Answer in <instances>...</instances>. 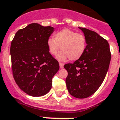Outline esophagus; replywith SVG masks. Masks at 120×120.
<instances>
[{
    "label": "esophagus",
    "instance_id": "esophagus-1",
    "mask_svg": "<svg viewBox=\"0 0 120 120\" xmlns=\"http://www.w3.org/2000/svg\"><path fill=\"white\" fill-rule=\"evenodd\" d=\"M59 66H60V68H63V66H64V64H63V63H59Z\"/></svg>",
    "mask_w": 120,
    "mask_h": 120
}]
</instances>
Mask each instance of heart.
Segmentation results:
<instances>
[{
  "mask_svg": "<svg viewBox=\"0 0 120 120\" xmlns=\"http://www.w3.org/2000/svg\"><path fill=\"white\" fill-rule=\"evenodd\" d=\"M47 45L49 53L54 56H57L61 49L63 51L59 54V60L69 59L71 61H75L80 59L85 52L87 41L82 34L64 29L57 32L54 38L48 39Z\"/></svg>",
  "mask_w": 120,
  "mask_h": 120,
  "instance_id": "obj_1",
  "label": "heart"
}]
</instances>
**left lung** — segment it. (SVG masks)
I'll return each instance as SVG.
<instances>
[{
  "mask_svg": "<svg viewBox=\"0 0 120 120\" xmlns=\"http://www.w3.org/2000/svg\"><path fill=\"white\" fill-rule=\"evenodd\" d=\"M87 41L85 52L73 63L64 66L68 75L66 84L72 96L84 99L94 93L105 78L111 61L109 45L96 32L79 27Z\"/></svg>",
  "mask_w": 120,
  "mask_h": 120,
  "instance_id": "left-lung-1",
  "label": "left lung"
}]
</instances>
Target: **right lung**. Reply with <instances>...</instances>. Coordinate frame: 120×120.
I'll return each mask as SVG.
<instances>
[{
    "instance_id": "right-lung-1",
    "label": "right lung",
    "mask_w": 120,
    "mask_h": 120,
    "mask_svg": "<svg viewBox=\"0 0 120 120\" xmlns=\"http://www.w3.org/2000/svg\"><path fill=\"white\" fill-rule=\"evenodd\" d=\"M53 32L52 27L32 23L20 29L11 42L13 77L20 89L32 96L48 93L59 69V61L49 53L47 45Z\"/></svg>"
}]
</instances>
